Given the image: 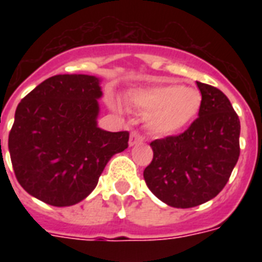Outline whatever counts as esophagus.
Returning <instances> with one entry per match:
<instances>
[{"label": "esophagus", "mask_w": 262, "mask_h": 262, "mask_svg": "<svg viewBox=\"0 0 262 262\" xmlns=\"http://www.w3.org/2000/svg\"><path fill=\"white\" fill-rule=\"evenodd\" d=\"M141 141H144L143 136L140 135L139 132H132L130 139H129V145L133 147V145H136L137 143H141Z\"/></svg>", "instance_id": "obj_1"}]
</instances>
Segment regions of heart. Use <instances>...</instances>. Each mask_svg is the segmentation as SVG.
Instances as JSON below:
<instances>
[{
	"mask_svg": "<svg viewBox=\"0 0 262 262\" xmlns=\"http://www.w3.org/2000/svg\"><path fill=\"white\" fill-rule=\"evenodd\" d=\"M133 103L148 113L147 127L156 136L178 133L194 118L201 106V95L195 88L166 84L137 91Z\"/></svg>",
	"mask_w": 262,
	"mask_h": 262,
	"instance_id": "obj_1",
	"label": "heart"
}]
</instances>
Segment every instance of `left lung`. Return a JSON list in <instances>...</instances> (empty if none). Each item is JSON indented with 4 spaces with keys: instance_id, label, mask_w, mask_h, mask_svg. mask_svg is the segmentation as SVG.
I'll return each mask as SVG.
<instances>
[{
    "instance_id": "left-lung-1",
    "label": "left lung",
    "mask_w": 262,
    "mask_h": 262,
    "mask_svg": "<svg viewBox=\"0 0 262 262\" xmlns=\"http://www.w3.org/2000/svg\"><path fill=\"white\" fill-rule=\"evenodd\" d=\"M199 118L177 136L152 141L154 159L144 179L154 194L174 208H191L219 194L239 158L241 123L228 98L197 81Z\"/></svg>"
}]
</instances>
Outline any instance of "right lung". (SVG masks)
I'll return each mask as SVG.
<instances>
[{
	"label": "right lung",
	"mask_w": 262,
	"mask_h": 262,
	"mask_svg": "<svg viewBox=\"0 0 262 262\" xmlns=\"http://www.w3.org/2000/svg\"><path fill=\"white\" fill-rule=\"evenodd\" d=\"M100 80L57 75L18 103L8 147L18 183L53 207H71L98 185L107 162L125 151L129 132L98 127Z\"/></svg>",
	"instance_id": "right-lung-1"
}]
</instances>
